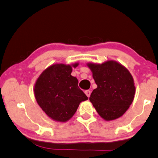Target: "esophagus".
<instances>
[{
    "label": "esophagus",
    "mask_w": 158,
    "mask_h": 158,
    "mask_svg": "<svg viewBox=\"0 0 158 158\" xmlns=\"http://www.w3.org/2000/svg\"><path fill=\"white\" fill-rule=\"evenodd\" d=\"M85 94H86V96H87L88 98H89V96H90V95H91V91L90 90H86L85 91Z\"/></svg>",
    "instance_id": "obj_1"
}]
</instances>
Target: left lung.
Instances as JSON below:
<instances>
[{
    "mask_svg": "<svg viewBox=\"0 0 158 158\" xmlns=\"http://www.w3.org/2000/svg\"><path fill=\"white\" fill-rule=\"evenodd\" d=\"M97 88L89 100L98 114L106 121L121 117L133 102L135 87L133 76L127 68L114 60L102 64L89 62Z\"/></svg>",
    "mask_w": 158,
    "mask_h": 158,
    "instance_id": "left-lung-1",
    "label": "left lung"
}]
</instances>
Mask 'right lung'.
<instances>
[{"label": "right lung", "mask_w": 158, "mask_h": 158, "mask_svg": "<svg viewBox=\"0 0 158 158\" xmlns=\"http://www.w3.org/2000/svg\"><path fill=\"white\" fill-rule=\"evenodd\" d=\"M78 64H53L35 81L34 91L36 102L53 120L65 123L70 120L80 102L88 100L78 87V79L71 75L72 67Z\"/></svg>", "instance_id": "right-lung-1"}]
</instances>
